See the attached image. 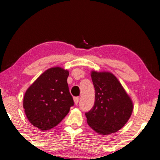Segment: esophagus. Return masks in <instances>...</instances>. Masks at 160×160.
Returning a JSON list of instances; mask_svg holds the SVG:
<instances>
[{
	"label": "esophagus",
	"instance_id": "esophagus-1",
	"mask_svg": "<svg viewBox=\"0 0 160 160\" xmlns=\"http://www.w3.org/2000/svg\"><path fill=\"white\" fill-rule=\"evenodd\" d=\"M74 102L75 104H78V102H79V97H74Z\"/></svg>",
	"mask_w": 160,
	"mask_h": 160
}]
</instances>
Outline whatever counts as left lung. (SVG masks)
Returning a JSON list of instances; mask_svg holds the SVG:
<instances>
[{
    "instance_id": "8db88e82",
    "label": "left lung",
    "mask_w": 160,
    "mask_h": 160,
    "mask_svg": "<svg viewBox=\"0 0 160 160\" xmlns=\"http://www.w3.org/2000/svg\"><path fill=\"white\" fill-rule=\"evenodd\" d=\"M91 77L95 99L93 107L85 113L87 122L101 135L117 132L131 117L133 109L132 100L111 72L92 71Z\"/></svg>"
}]
</instances>
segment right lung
<instances>
[{"instance_id": "1", "label": "right lung", "mask_w": 160, "mask_h": 160, "mask_svg": "<svg viewBox=\"0 0 160 160\" xmlns=\"http://www.w3.org/2000/svg\"><path fill=\"white\" fill-rule=\"evenodd\" d=\"M69 72L60 67L46 70L27 90L23 107L32 125L47 131L58 125L74 105L67 78Z\"/></svg>"}]
</instances>
